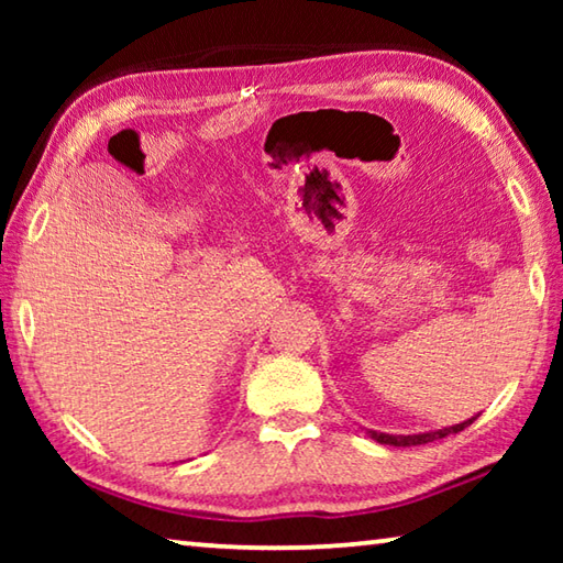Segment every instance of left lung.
I'll use <instances>...</instances> for the list:
<instances>
[{
	"label": "left lung",
	"instance_id": "1",
	"mask_svg": "<svg viewBox=\"0 0 563 563\" xmlns=\"http://www.w3.org/2000/svg\"><path fill=\"white\" fill-rule=\"evenodd\" d=\"M476 417L466 419L462 424H454V427H444V430H437V432H424V434H385V432H369L375 442L379 444H393V446H415V444H427V442H434V440H442L446 434H456L462 432L464 427H470Z\"/></svg>",
	"mask_w": 563,
	"mask_h": 563
}]
</instances>
